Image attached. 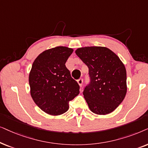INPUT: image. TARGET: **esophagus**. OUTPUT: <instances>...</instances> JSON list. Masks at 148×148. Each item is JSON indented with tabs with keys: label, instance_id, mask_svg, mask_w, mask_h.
<instances>
[{
	"label": "esophagus",
	"instance_id": "obj_1",
	"mask_svg": "<svg viewBox=\"0 0 148 148\" xmlns=\"http://www.w3.org/2000/svg\"><path fill=\"white\" fill-rule=\"evenodd\" d=\"M78 84H79V86L81 87L82 85V83H83V80L82 79V78H80V79L78 80Z\"/></svg>",
	"mask_w": 148,
	"mask_h": 148
}]
</instances>
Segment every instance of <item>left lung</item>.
Instances as JSON below:
<instances>
[{
	"instance_id": "left-lung-1",
	"label": "left lung",
	"mask_w": 148,
	"mask_h": 148,
	"mask_svg": "<svg viewBox=\"0 0 148 148\" xmlns=\"http://www.w3.org/2000/svg\"><path fill=\"white\" fill-rule=\"evenodd\" d=\"M88 68L90 82L84 97L90 111L106 115L118 108L127 94V71L115 53L105 47H84L75 51Z\"/></svg>"
}]
</instances>
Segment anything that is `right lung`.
Segmentation results:
<instances>
[{"instance_id":"1","label":"right lung","mask_w":148,"mask_h":148,"mask_svg":"<svg viewBox=\"0 0 148 148\" xmlns=\"http://www.w3.org/2000/svg\"><path fill=\"white\" fill-rule=\"evenodd\" d=\"M73 51L62 46L47 49L35 59L32 66L29 74L31 97L49 115L66 112L69 101L80 92L79 85L65 65Z\"/></svg>"}]
</instances>
